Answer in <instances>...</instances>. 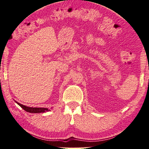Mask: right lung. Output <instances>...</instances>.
<instances>
[{
    "label": "right lung",
    "mask_w": 149,
    "mask_h": 149,
    "mask_svg": "<svg viewBox=\"0 0 149 149\" xmlns=\"http://www.w3.org/2000/svg\"><path fill=\"white\" fill-rule=\"evenodd\" d=\"M17 103L18 105H20L21 107H22L24 110L26 111L29 112V113H44L45 111H48V109L47 108H42V107H27V106L23 105L20 103Z\"/></svg>",
    "instance_id": "right-lung-1"
}]
</instances>
